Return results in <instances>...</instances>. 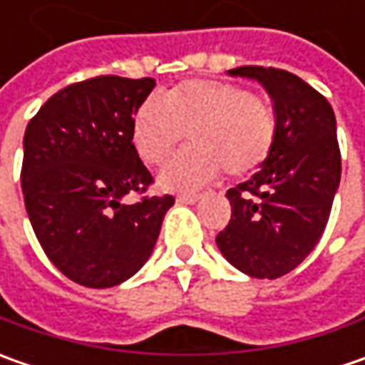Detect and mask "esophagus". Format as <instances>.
Returning a JSON list of instances; mask_svg holds the SVG:
<instances>
[{
  "label": "esophagus",
  "instance_id": "34e87169",
  "mask_svg": "<svg viewBox=\"0 0 365 365\" xmlns=\"http://www.w3.org/2000/svg\"><path fill=\"white\" fill-rule=\"evenodd\" d=\"M199 199H201L199 195H178V197H176V201H178V203H185V205H195Z\"/></svg>",
  "mask_w": 365,
  "mask_h": 365
}]
</instances>
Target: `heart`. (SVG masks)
<instances>
[{"label":"heart","mask_w":365,"mask_h":365,"mask_svg":"<svg viewBox=\"0 0 365 365\" xmlns=\"http://www.w3.org/2000/svg\"><path fill=\"white\" fill-rule=\"evenodd\" d=\"M187 133L192 148L162 168L160 189H201L223 168L232 176L256 170L274 146L276 115L247 89L221 81H185L133 113L132 144L152 166L168 160Z\"/></svg>","instance_id":"heart-1"}]
</instances>
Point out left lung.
I'll use <instances>...</instances> for the list:
<instances>
[{
	"label": "left lung",
	"instance_id": "1",
	"mask_svg": "<svg viewBox=\"0 0 365 365\" xmlns=\"http://www.w3.org/2000/svg\"><path fill=\"white\" fill-rule=\"evenodd\" d=\"M272 99L276 140L256 175L227 190L232 219L215 237L223 258L252 278H280L307 258L329 221L341 154L329 101L301 77L240 66Z\"/></svg>",
	"mask_w": 365,
	"mask_h": 365
}]
</instances>
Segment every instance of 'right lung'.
Listing matches in <instances>:
<instances>
[{
    "label": "right lung",
    "mask_w": 365,
    "mask_h": 365,
    "mask_svg": "<svg viewBox=\"0 0 365 365\" xmlns=\"http://www.w3.org/2000/svg\"><path fill=\"white\" fill-rule=\"evenodd\" d=\"M154 78L95 77L54 93L24 133L21 192L38 242L73 282L111 288L138 272L160 235L170 195L123 203L152 182L132 120Z\"/></svg>",
    "instance_id": "right-lung-1"
}]
</instances>
